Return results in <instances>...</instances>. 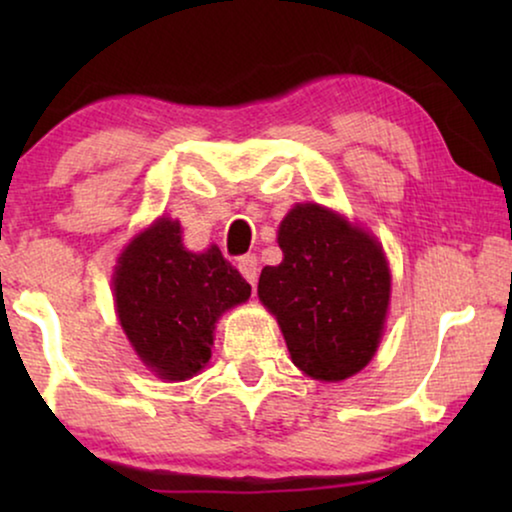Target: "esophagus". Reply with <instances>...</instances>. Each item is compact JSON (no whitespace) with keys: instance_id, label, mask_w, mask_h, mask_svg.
<instances>
[{"instance_id":"obj_1","label":"esophagus","mask_w":512,"mask_h":512,"mask_svg":"<svg viewBox=\"0 0 512 512\" xmlns=\"http://www.w3.org/2000/svg\"><path fill=\"white\" fill-rule=\"evenodd\" d=\"M237 270L242 272V277L247 279L251 286H256L258 279V258L254 254H244L240 261H237Z\"/></svg>"}]
</instances>
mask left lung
<instances>
[{"label":"left lung","instance_id":"1","mask_svg":"<svg viewBox=\"0 0 512 512\" xmlns=\"http://www.w3.org/2000/svg\"><path fill=\"white\" fill-rule=\"evenodd\" d=\"M284 261L263 268L258 298L275 314L296 366L338 382L373 359L389 307L382 247L319 205L293 207L279 226Z\"/></svg>","mask_w":512,"mask_h":512}]
</instances>
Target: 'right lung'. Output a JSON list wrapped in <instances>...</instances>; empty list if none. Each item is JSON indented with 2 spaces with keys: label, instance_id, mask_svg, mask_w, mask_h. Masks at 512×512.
<instances>
[{
  "label": "right lung",
  "instance_id": "obj_1",
  "mask_svg": "<svg viewBox=\"0 0 512 512\" xmlns=\"http://www.w3.org/2000/svg\"><path fill=\"white\" fill-rule=\"evenodd\" d=\"M118 319L146 366L163 380L193 377L212 356L214 324L251 286L216 247L191 254L177 221L160 219L118 258Z\"/></svg>",
  "mask_w": 512,
  "mask_h": 512
}]
</instances>
